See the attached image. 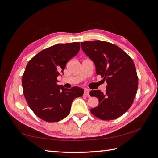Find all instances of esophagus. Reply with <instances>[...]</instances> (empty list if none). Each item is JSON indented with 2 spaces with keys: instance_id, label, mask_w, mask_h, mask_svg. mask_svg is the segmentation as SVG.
I'll use <instances>...</instances> for the list:
<instances>
[{
  "instance_id": "34e87169",
  "label": "esophagus",
  "mask_w": 158,
  "mask_h": 158,
  "mask_svg": "<svg viewBox=\"0 0 158 158\" xmlns=\"http://www.w3.org/2000/svg\"><path fill=\"white\" fill-rule=\"evenodd\" d=\"M83 95L85 96H89V90L88 89H84V93H83Z\"/></svg>"
}]
</instances>
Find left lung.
<instances>
[{"instance_id":"8db88e82","label":"left lung","mask_w":158,"mask_h":158,"mask_svg":"<svg viewBox=\"0 0 158 158\" xmlns=\"http://www.w3.org/2000/svg\"><path fill=\"white\" fill-rule=\"evenodd\" d=\"M81 48L94 62L97 75L107 83L106 92L92 90L99 100L90 111L102 120L118 118L132 106L138 88V76L132 58L118 46L106 41L81 42Z\"/></svg>"}]
</instances>
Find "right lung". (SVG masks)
I'll return each mask as SVG.
<instances>
[{"label": "right lung", "instance_id": "1", "mask_svg": "<svg viewBox=\"0 0 158 158\" xmlns=\"http://www.w3.org/2000/svg\"><path fill=\"white\" fill-rule=\"evenodd\" d=\"M79 49V42L56 44L38 53L26 65L22 79L23 95L40 119L48 122L63 119L70 113L73 100L83 96L79 87L66 89L57 84V77Z\"/></svg>", "mask_w": 158, "mask_h": 158}]
</instances>
